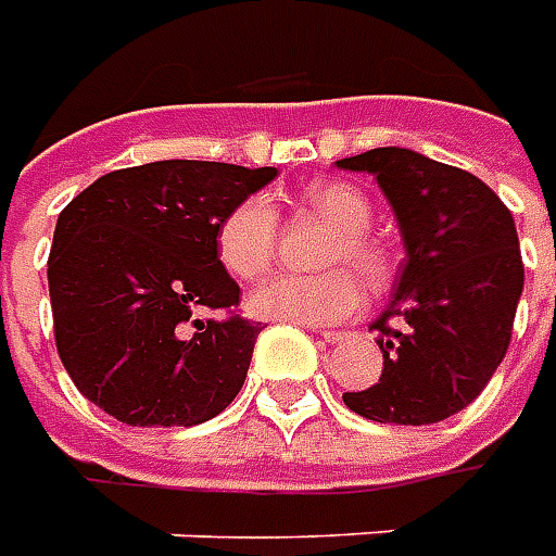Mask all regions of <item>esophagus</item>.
<instances>
[{
    "label": "esophagus",
    "instance_id": "34e87169",
    "mask_svg": "<svg viewBox=\"0 0 556 556\" xmlns=\"http://www.w3.org/2000/svg\"><path fill=\"white\" fill-rule=\"evenodd\" d=\"M345 337H349V331H321V340H325V343H343Z\"/></svg>",
    "mask_w": 556,
    "mask_h": 556
}]
</instances>
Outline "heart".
<instances>
[{"instance_id": "obj_1", "label": "heart", "mask_w": 556, "mask_h": 556, "mask_svg": "<svg viewBox=\"0 0 556 556\" xmlns=\"http://www.w3.org/2000/svg\"><path fill=\"white\" fill-rule=\"evenodd\" d=\"M306 211L337 228L328 240L321 265L358 267L370 286H382L391 274L386 250L370 238V201L349 184H313L301 192ZM279 240V216L270 198L250 195L238 201L216 225V258L235 279L252 282L265 277ZM364 306V282L349 267L321 274H282L267 279L250 294V313L270 321L294 325H337L358 316Z\"/></svg>"}]
</instances>
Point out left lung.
Masks as SVG:
<instances>
[{
    "label": "left lung",
    "mask_w": 556,
    "mask_h": 556,
    "mask_svg": "<svg viewBox=\"0 0 556 556\" xmlns=\"http://www.w3.org/2000/svg\"><path fill=\"white\" fill-rule=\"evenodd\" d=\"M337 168L376 177L406 247L394 298L370 325L382 376L343 403L379 425H437L479 397L506 358L523 291L515 219L476 174L415 150L376 147Z\"/></svg>",
    "instance_id": "1"
}]
</instances>
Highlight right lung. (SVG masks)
<instances>
[{"label":"right lung","instance_id":"add662e5","mask_svg":"<svg viewBox=\"0 0 556 556\" xmlns=\"http://www.w3.org/2000/svg\"><path fill=\"white\" fill-rule=\"evenodd\" d=\"M277 168L165 159L111 170L56 219L53 337L77 391L131 427H192L238 397L262 321L216 258V225ZM228 308V319H198Z\"/></svg>","mask_w":556,"mask_h":556}]
</instances>
